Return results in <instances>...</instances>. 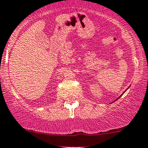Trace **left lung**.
<instances>
[{
  "label": "left lung",
  "instance_id": "8db88e82",
  "mask_svg": "<svg viewBox=\"0 0 148 148\" xmlns=\"http://www.w3.org/2000/svg\"><path fill=\"white\" fill-rule=\"evenodd\" d=\"M126 90H125V91H126ZM124 92H123V93H124ZM121 95H120V96H121ZM118 98H119V97H118Z\"/></svg>",
  "mask_w": 148,
  "mask_h": 148
}]
</instances>
